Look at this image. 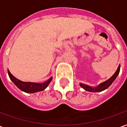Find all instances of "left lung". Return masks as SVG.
Masks as SVG:
<instances>
[{"mask_svg":"<svg viewBox=\"0 0 127 127\" xmlns=\"http://www.w3.org/2000/svg\"><path fill=\"white\" fill-rule=\"evenodd\" d=\"M120 69H121V65H118V68H117V70L116 71V72L114 73V74L110 78H109L108 80H106L105 82H103V83L99 84L97 87H91V86H89V85H87L83 84V83H80V86L83 88V89H84L85 91H89V92H94V93H96V92H101V91H103L107 89L112 84L113 82L115 80L116 77H117L118 75L119 74Z\"/></svg>","mask_w":127,"mask_h":127,"instance_id":"obj_1","label":"left lung"}]
</instances>
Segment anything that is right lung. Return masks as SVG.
Segmentation results:
<instances>
[{"label":"right lung","mask_w":127,"mask_h":127,"mask_svg":"<svg viewBox=\"0 0 127 127\" xmlns=\"http://www.w3.org/2000/svg\"><path fill=\"white\" fill-rule=\"evenodd\" d=\"M8 74L12 82L14 83L20 90L28 93H36V92L44 90L48 87V85H49V83L51 82L53 79V77H51L49 80H47V81L42 83L24 82L16 78L13 75L11 74V73L10 72L9 70H8Z\"/></svg>","instance_id":"obj_1"}]
</instances>
